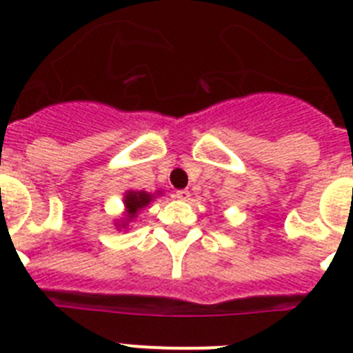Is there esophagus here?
I'll use <instances>...</instances> for the list:
<instances>
[{"mask_svg": "<svg viewBox=\"0 0 353 353\" xmlns=\"http://www.w3.org/2000/svg\"><path fill=\"white\" fill-rule=\"evenodd\" d=\"M176 198L182 199V201H187V199H191V192L187 191V189H180V191H176Z\"/></svg>", "mask_w": 353, "mask_h": 353, "instance_id": "obj_1", "label": "esophagus"}]
</instances>
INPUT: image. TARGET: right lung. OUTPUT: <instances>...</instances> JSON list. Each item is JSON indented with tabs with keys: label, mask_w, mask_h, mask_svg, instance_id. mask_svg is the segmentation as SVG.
I'll return each instance as SVG.
<instances>
[{
	"label": "right lung",
	"mask_w": 353,
	"mask_h": 353,
	"mask_svg": "<svg viewBox=\"0 0 353 353\" xmlns=\"http://www.w3.org/2000/svg\"><path fill=\"white\" fill-rule=\"evenodd\" d=\"M159 194V192H157ZM155 194L146 191H127L123 196V205H125V217L120 224H117L118 228H127L130 221H134L138 217L139 212L150 205V201H154Z\"/></svg>",
	"instance_id": "1"
}]
</instances>
